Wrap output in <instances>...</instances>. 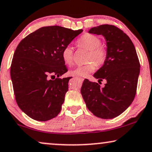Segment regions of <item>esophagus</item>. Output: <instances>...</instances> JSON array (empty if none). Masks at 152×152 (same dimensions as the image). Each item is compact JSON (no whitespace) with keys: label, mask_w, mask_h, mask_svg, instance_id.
Instances as JSON below:
<instances>
[{"label":"esophagus","mask_w":152,"mask_h":152,"mask_svg":"<svg viewBox=\"0 0 152 152\" xmlns=\"http://www.w3.org/2000/svg\"><path fill=\"white\" fill-rule=\"evenodd\" d=\"M77 79H78V80H80L81 81V82H83V81H84V79H83V78H81V77H76Z\"/></svg>","instance_id":"esophagus-1"}]
</instances>
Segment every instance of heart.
<instances>
[{
    "instance_id": "heart-1",
    "label": "heart",
    "mask_w": 152,
    "mask_h": 152,
    "mask_svg": "<svg viewBox=\"0 0 152 152\" xmlns=\"http://www.w3.org/2000/svg\"><path fill=\"white\" fill-rule=\"evenodd\" d=\"M78 45L80 47L84 48L87 50H89V53L87 57V61L89 63L83 66H78L70 71L69 73L72 76L86 77L88 74L91 73L95 69V65L97 66H102L104 63L107 59V50L102 46L101 41L98 37L91 34L83 35L78 40ZM62 59L64 63L68 66H70L73 62V50L70 45H67L64 48L61 53Z\"/></svg>"
}]
</instances>
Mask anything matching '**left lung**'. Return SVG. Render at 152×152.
I'll return each mask as SVG.
<instances>
[{
	"mask_svg": "<svg viewBox=\"0 0 152 152\" xmlns=\"http://www.w3.org/2000/svg\"><path fill=\"white\" fill-rule=\"evenodd\" d=\"M102 35L107 43V59L93 75L98 82L107 81L101 88L84 80L81 93L88 109L102 119H112L123 113L133 102L136 93L140 63L136 48L123 31L111 25H102L88 30Z\"/></svg>",
	"mask_w": 152,
	"mask_h": 152,
	"instance_id": "obj_1",
	"label": "left lung"
}]
</instances>
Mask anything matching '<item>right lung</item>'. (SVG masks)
Instances as JSON below:
<instances>
[{"label": "right lung", "mask_w": 152, "mask_h": 152, "mask_svg": "<svg viewBox=\"0 0 152 152\" xmlns=\"http://www.w3.org/2000/svg\"><path fill=\"white\" fill-rule=\"evenodd\" d=\"M82 31L57 26L42 27L18 45L10 75L16 103L30 118L47 121L61 111L71 78H58L68 71L61 53ZM55 76L57 78L51 80Z\"/></svg>", "instance_id": "1"}]
</instances>
